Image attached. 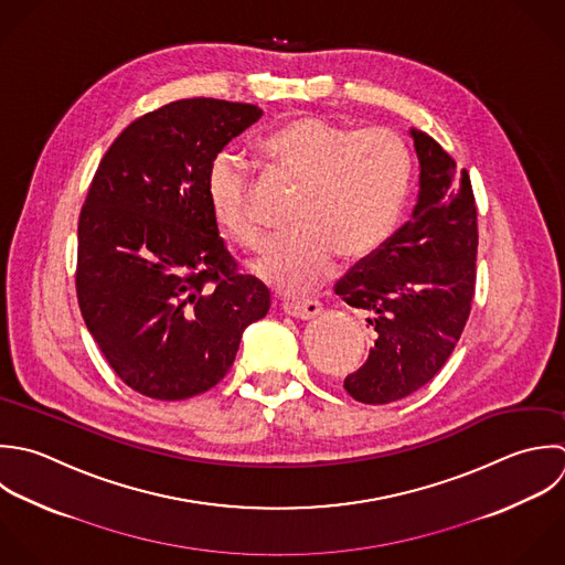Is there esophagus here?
<instances>
[{
  "instance_id": "esophagus-1",
  "label": "esophagus",
  "mask_w": 565,
  "mask_h": 565,
  "mask_svg": "<svg viewBox=\"0 0 565 565\" xmlns=\"http://www.w3.org/2000/svg\"><path fill=\"white\" fill-rule=\"evenodd\" d=\"M284 312L295 317V319H315L317 315L323 312V306L321 301L317 299H303V301H286L284 303Z\"/></svg>"
}]
</instances>
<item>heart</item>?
Wrapping results in <instances>:
<instances>
[{"instance_id": "1", "label": "heart", "mask_w": 565, "mask_h": 565, "mask_svg": "<svg viewBox=\"0 0 565 565\" xmlns=\"http://www.w3.org/2000/svg\"><path fill=\"white\" fill-rule=\"evenodd\" d=\"M264 153L301 182L292 231L268 242L253 273L297 295L332 270L337 255L363 259L392 233L407 200L412 158L390 129H363L326 116H297L262 140ZM204 193L220 228L242 246L262 239L248 195V171L233 151L213 156Z\"/></svg>"}]
</instances>
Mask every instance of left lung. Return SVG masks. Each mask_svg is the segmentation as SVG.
I'll list each match as a JSON object with an SVG mask.
<instances>
[{
	"instance_id": "obj_1",
	"label": "left lung",
	"mask_w": 565,
	"mask_h": 565,
	"mask_svg": "<svg viewBox=\"0 0 565 565\" xmlns=\"http://www.w3.org/2000/svg\"><path fill=\"white\" fill-rule=\"evenodd\" d=\"M420 162L412 220L334 286L376 332L348 394L387 405L425 387L447 363L476 295L478 209L467 169L425 131L409 129Z\"/></svg>"
}]
</instances>
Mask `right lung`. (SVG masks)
<instances>
[{
    "label": "right lung",
    "mask_w": 565,
    "mask_h": 565,
    "mask_svg": "<svg viewBox=\"0 0 565 565\" xmlns=\"http://www.w3.org/2000/svg\"><path fill=\"white\" fill-rule=\"evenodd\" d=\"M248 103L182 98L131 125L105 151L78 217L76 297L118 379L184 401L231 370L244 330L270 308L239 275L209 209L213 156L262 118Z\"/></svg>",
    "instance_id": "add662e5"
}]
</instances>
